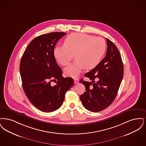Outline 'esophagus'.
Instances as JSON below:
<instances>
[{"label":"esophagus","mask_w":146,"mask_h":146,"mask_svg":"<svg viewBox=\"0 0 146 146\" xmlns=\"http://www.w3.org/2000/svg\"><path fill=\"white\" fill-rule=\"evenodd\" d=\"M74 83H75V84H77V83H78L79 82V80H78V79L77 78H74Z\"/></svg>","instance_id":"34e87169"}]
</instances>
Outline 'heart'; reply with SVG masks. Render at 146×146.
<instances>
[{
  "label": "heart",
  "instance_id": "1",
  "mask_svg": "<svg viewBox=\"0 0 146 146\" xmlns=\"http://www.w3.org/2000/svg\"><path fill=\"white\" fill-rule=\"evenodd\" d=\"M106 50L105 41L84 33H72L64 41V46L56 47L54 56L57 62L63 66L68 65L75 54L76 60L66 68V75L77 76L84 68L90 70L101 62Z\"/></svg>",
  "mask_w": 146,
  "mask_h": 146
}]
</instances>
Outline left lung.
I'll return each mask as SVG.
<instances>
[{
    "label": "left lung",
    "mask_w": 146,
    "mask_h": 146,
    "mask_svg": "<svg viewBox=\"0 0 146 146\" xmlns=\"http://www.w3.org/2000/svg\"><path fill=\"white\" fill-rule=\"evenodd\" d=\"M108 49L105 57L84 76L92 82L81 79L86 92L80 96L83 106L89 111L100 112L114 101L124 74L121 54L116 46L106 38ZM96 80L97 81L95 82Z\"/></svg>",
    "instance_id": "1"
}]
</instances>
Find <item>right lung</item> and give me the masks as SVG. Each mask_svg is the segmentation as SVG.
<instances>
[{"label":"right lung","instance_id":"right-lung-1","mask_svg":"<svg viewBox=\"0 0 146 146\" xmlns=\"http://www.w3.org/2000/svg\"><path fill=\"white\" fill-rule=\"evenodd\" d=\"M66 34L53 32L34 38L21 60L19 71L25 95L35 108L44 112L60 108L66 92L74 85L71 77L62 76L54 56L56 43ZM52 82L56 84L53 85Z\"/></svg>","mask_w":146,"mask_h":146}]
</instances>
